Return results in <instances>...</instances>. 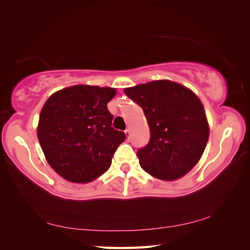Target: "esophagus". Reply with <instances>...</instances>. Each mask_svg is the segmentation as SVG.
I'll list each match as a JSON object with an SVG mask.
<instances>
[{"mask_svg": "<svg viewBox=\"0 0 250 250\" xmlns=\"http://www.w3.org/2000/svg\"><path fill=\"white\" fill-rule=\"evenodd\" d=\"M125 138H126V140H130V138H131V133H130V130L129 129H126L125 131Z\"/></svg>", "mask_w": 250, "mask_h": 250, "instance_id": "obj_1", "label": "esophagus"}]
</instances>
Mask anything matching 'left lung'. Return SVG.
Returning a JSON list of instances; mask_svg holds the SVG:
<instances>
[{"instance_id": "8db88e82", "label": "left lung", "mask_w": 250, "mask_h": 250, "mask_svg": "<svg viewBox=\"0 0 250 250\" xmlns=\"http://www.w3.org/2000/svg\"><path fill=\"white\" fill-rule=\"evenodd\" d=\"M125 93L144 110L150 141L138 150L141 168L160 180L184 177L200 160L209 138V125L200 99L170 80L125 88Z\"/></svg>"}]
</instances>
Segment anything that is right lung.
Returning a JSON list of instances; mask_svg holds the SVG:
<instances>
[{"label": "right lung", "mask_w": 250, "mask_h": 250, "mask_svg": "<svg viewBox=\"0 0 250 250\" xmlns=\"http://www.w3.org/2000/svg\"><path fill=\"white\" fill-rule=\"evenodd\" d=\"M117 94L109 86L78 84L54 92L41 110L38 139L50 167L75 184H86L110 168L125 141L114 130L108 102Z\"/></svg>", "instance_id": "1"}]
</instances>
